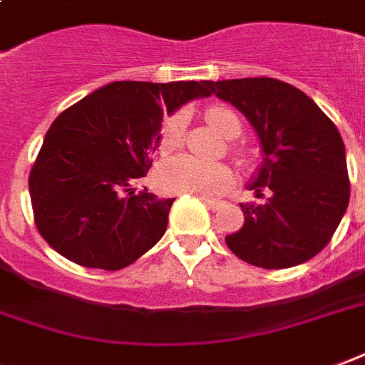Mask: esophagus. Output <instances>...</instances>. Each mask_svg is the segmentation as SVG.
<instances>
[{"instance_id":"34e87169","label":"esophagus","mask_w":365,"mask_h":365,"mask_svg":"<svg viewBox=\"0 0 365 365\" xmlns=\"http://www.w3.org/2000/svg\"><path fill=\"white\" fill-rule=\"evenodd\" d=\"M202 202H206L208 204V208L212 210H217L220 206H222V200H215V198H206V196H200Z\"/></svg>"}]
</instances>
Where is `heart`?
<instances>
[{"instance_id":"heart-1","label":"heart","mask_w":365,"mask_h":365,"mask_svg":"<svg viewBox=\"0 0 365 365\" xmlns=\"http://www.w3.org/2000/svg\"><path fill=\"white\" fill-rule=\"evenodd\" d=\"M206 118L225 138H237L241 134V122L237 114L227 106H210ZM185 118L182 114L167 116L159 134L161 151H173L182 140ZM233 182L230 167L220 163H206L192 155H177L167 159L159 169V185L169 194H190V196H215L225 192Z\"/></svg>"}]
</instances>
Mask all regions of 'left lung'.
<instances>
[{"mask_svg": "<svg viewBox=\"0 0 365 365\" xmlns=\"http://www.w3.org/2000/svg\"><path fill=\"white\" fill-rule=\"evenodd\" d=\"M259 138L262 161L249 190L268 198L243 206V227L225 237L252 267L278 270L313 259L331 241L350 200L346 150L332 120L297 87L272 77L208 81Z\"/></svg>", "mask_w": 365, "mask_h": 365, "instance_id": "1", "label": "left lung"}]
</instances>
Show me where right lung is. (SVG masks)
<instances>
[{
  "label": "right lung",
  "instance_id": "1",
  "mask_svg": "<svg viewBox=\"0 0 365 365\" xmlns=\"http://www.w3.org/2000/svg\"><path fill=\"white\" fill-rule=\"evenodd\" d=\"M208 81H113L63 110L29 177L36 227L76 264L120 270L163 237L175 198L135 180L159 148L163 114L210 97Z\"/></svg>",
  "mask_w": 365,
  "mask_h": 365
}]
</instances>
